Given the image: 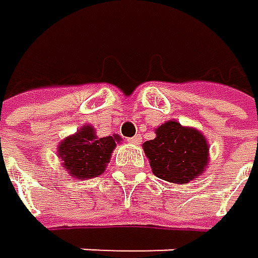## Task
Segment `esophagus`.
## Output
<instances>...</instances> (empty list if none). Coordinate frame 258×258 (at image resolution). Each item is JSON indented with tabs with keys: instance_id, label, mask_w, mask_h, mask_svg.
I'll list each match as a JSON object with an SVG mask.
<instances>
[{
	"instance_id": "1",
	"label": "esophagus",
	"mask_w": 258,
	"mask_h": 258,
	"mask_svg": "<svg viewBox=\"0 0 258 258\" xmlns=\"http://www.w3.org/2000/svg\"><path fill=\"white\" fill-rule=\"evenodd\" d=\"M128 142L133 144V145H139V144L142 142V136H141V135H136V136H133V138L128 139Z\"/></svg>"
}]
</instances>
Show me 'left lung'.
Instances as JSON below:
<instances>
[{
  "label": "left lung",
  "mask_w": 258,
  "mask_h": 258,
  "mask_svg": "<svg viewBox=\"0 0 258 258\" xmlns=\"http://www.w3.org/2000/svg\"><path fill=\"white\" fill-rule=\"evenodd\" d=\"M155 139L142 144L155 176L185 185L209 165V144L194 126L167 120L155 130Z\"/></svg>",
  "instance_id": "left-lung-1"
}]
</instances>
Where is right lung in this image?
I'll return each mask as SVG.
<instances>
[{"label":"right lung","instance_id":"1","mask_svg":"<svg viewBox=\"0 0 258 258\" xmlns=\"http://www.w3.org/2000/svg\"><path fill=\"white\" fill-rule=\"evenodd\" d=\"M122 138L119 135L99 138L96 128L85 123L77 133L64 138L57 147V156L66 172L76 179H90L106 170L111 153Z\"/></svg>","mask_w":258,"mask_h":258}]
</instances>
